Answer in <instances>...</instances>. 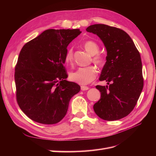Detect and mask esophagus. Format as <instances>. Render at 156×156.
Segmentation results:
<instances>
[{
    "mask_svg": "<svg viewBox=\"0 0 156 156\" xmlns=\"http://www.w3.org/2000/svg\"><path fill=\"white\" fill-rule=\"evenodd\" d=\"M81 90H83V91H85V90H87L89 89V87H88L87 86H81Z\"/></svg>",
    "mask_w": 156,
    "mask_h": 156,
    "instance_id": "obj_1",
    "label": "esophagus"
}]
</instances>
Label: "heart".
<instances>
[{
    "instance_id": "heart-1",
    "label": "heart",
    "mask_w": 156,
    "mask_h": 156,
    "mask_svg": "<svg viewBox=\"0 0 156 156\" xmlns=\"http://www.w3.org/2000/svg\"><path fill=\"white\" fill-rule=\"evenodd\" d=\"M83 47L88 53L94 56L93 57V62L98 66H102L105 62V58L103 56L97 55L100 50L98 45L93 41H87L84 42ZM73 60V49L68 50L65 56V62L68 64H72ZM96 77V69L92 66L87 67L79 68L74 72L69 74V79L71 81L77 83L79 84H87L90 83Z\"/></svg>"
}]
</instances>
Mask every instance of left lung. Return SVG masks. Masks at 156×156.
Returning <instances> with one entry per match:
<instances>
[{"instance_id": "1", "label": "left lung", "mask_w": 156, "mask_h": 156, "mask_svg": "<svg viewBox=\"0 0 156 156\" xmlns=\"http://www.w3.org/2000/svg\"><path fill=\"white\" fill-rule=\"evenodd\" d=\"M86 30L100 37L107 51V61L99 79L106 81L108 87H96L101 92V98L94 105V111L103 120L121 119L133 111L143 90L140 53L133 41L123 30L95 24L87 27Z\"/></svg>"}]
</instances>
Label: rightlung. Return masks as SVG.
Here are the masks:
<instances>
[{"label": "right lung", "mask_w": 156, "mask_h": 156, "mask_svg": "<svg viewBox=\"0 0 156 156\" xmlns=\"http://www.w3.org/2000/svg\"><path fill=\"white\" fill-rule=\"evenodd\" d=\"M81 31L48 29L27 43L15 69L16 97L25 114L36 122L54 124L66 115L69 102L81 87L66 80L67 47Z\"/></svg>", "instance_id": "right-lung-1"}]
</instances>
